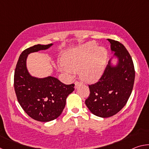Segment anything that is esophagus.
Segmentation results:
<instances>
[{"label":"esophagus","instance_id":"obj_1","mask_svg":"<svg viewBox=\"0 0 149 149\" xmlns=\"http://www.w3.org/2000/svg\"><path fill=\"white\" fill-rule=\"evenodd\" d=\"M81 85V83L79 81H75V89H77V88L79 86V85Z\"/></svg>","mask_w":149,"mask_h":149}]
</instances>
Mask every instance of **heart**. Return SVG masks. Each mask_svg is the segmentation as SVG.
<instances>
[{"label": "heart", "instance_id": "1", "mask_svg": "<svg viewBox=\"0 0 149 149\" xmlns=\"http://www.w3.org/2000/svg\"><path fill=\"white\" fill-rule=\"evenodd\" d=\"M108 56L106 48L89 41L65 52L60 69L68 75L79 71L83 80L95 82L104 74Z\"/></svg>", "mask_w": 149, "mask_h": 149}]
</instances>
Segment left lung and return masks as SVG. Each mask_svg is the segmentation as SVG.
<instances>
[{
    "label": "left lung",
    "instance_id": "obj_1",
    "mask_svg": "<svg viewBox=\"0 0 149 149\" xmlns=\"http://www.w3.org/2000/svg\"><path fill=\"white\" fill-rule=\"evenodd\" d=\"M113 56L99 81L89 85L90 95L85 104L95 116L108 118L117 114L126 104L132 94L135 69L132 57L120 42L108 39ZM116 59L117 63L113 64Z\"/></svg>",
    "mask_w": 149,
    "mask_h": 149
}]
</instances>
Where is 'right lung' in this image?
Segmentation results:
<instances>
[{"label": "right lung", "instance_id": "right-lung-1", "mask_svg": "<svg viewBox=\"0 0 149 149\" xmlns=\"http://www.w3.org/2000/svg\"><path fill=\"white\" fill-rule=\"evenodd\" d=\"M52 45L39 44L24 50L14 72V89L20 106L29 116L42 122L60 116L68 96L74 91V84L65 85L52 76H32L27 70V58L29 54L49 49Z\"/></svg>", "mask_w": 149, "mask_h": 149}]
</instances>
